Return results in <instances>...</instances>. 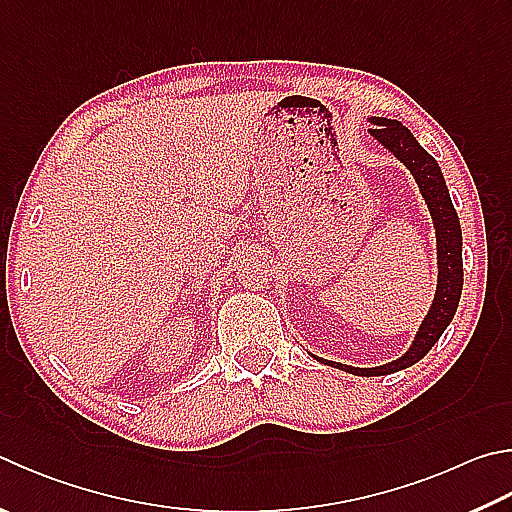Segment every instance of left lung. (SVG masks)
<instances>
[{
    "mask_svg": "<svg viewBox=\"0 0 512 512\" xmlns=\"http://www.w3.org/2000/svg\"><path fill=\"white\" fill-rule=\"evenodd\" d=\"M369 123L374 125L369 129V134L412 172V176L418 183V190H421L427 208H430L434 230H436V259H439V280H436L434 302L430 306V311H427L423 324L416 331L412 347L407 349L401 358L387 362V365L351 367V365H342V362L318 358L313 356V353L311 356L324 362V365L338 367L356 376H385V374H394L398 369L412 367L414 362L421 360L425 353L434 347V342L441 338V333L448 329V324L452 322L454 313H457V306L461 300V288H463L461 244L463 241H461V226H459L457 210L452 206L448 185H445L441 167L434 161V156L427 154L423 147L418 145L410 129H407L403 123H398V120L371 116Z\"/></svg>",
    "mask_w": 512,
    "mask_h": 512,
    "instance_id": "8db88e82",
    "label": "left lung"
}]
</instances>
